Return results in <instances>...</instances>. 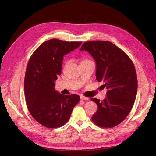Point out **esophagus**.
Instances as JSON below:
<instances>
[{"label": "esophagus", "mask_w": 156, "mask_h": 156, "mask_svg": "<svg viewBox=\"0 0 156 156\" xmlns=\"http://www.w3.org/2000/svg\"><path fill=\"white\" fill-rule=\"evenodd\" d=\"M81 100H88V98L84 97V96H81Z\"/></svg>", "instance_id": "obj_1"}]
</instances>
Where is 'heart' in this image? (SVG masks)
<instances>
[{"label": "heart", "mask_w": 156, "mask_h": 156, "mask_svg": "<svg viewBox=\"0 0 156 156\" xmlns=\"http://www.w3.org/2000/svg\"><path fill=\"white\" fill-rule=\"evenodd\" d=\"M85 61H88V60H84L82 61V62H85Z\"/></svg>", "instance_id": "obj_1"}]
</instances>
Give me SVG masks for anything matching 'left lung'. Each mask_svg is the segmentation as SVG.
Here are the masks:
<instances>
[{"mask_svg":"<svg viewBox=\"0 0 156 156\" xmlns=\"http://www.w3.org/2000/svg\"><path fill=\"white\" fill-rule=\"evenodd\" d=\"M81 51L91 55L96 64V80L108 90L103 101L91 98L98 105L92 120L102 127L120 124L128 115L137 92L134 64L124 52L107 41L84 42Z\"/></svg>","mask_w":156,"mask_h":156,"instance_id":"8db88e82","label":"left lung"}]
</instances>
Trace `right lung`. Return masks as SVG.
<instances>
[{"label": "right lung", "mask_w": 156, "mask_h": 156, "mask_svg": "<svg viewBox=\"0 0 156 156\" xmlns=\"http://www.w3.org/2000/svg\"><path fill=\"white\" fill-rule=\"evenodd\" d=\"M82 42L51 39L40 45L32 55L25 76L26 103L30 115L49 128L63 126L80 100L76 94L64 95L55 88L61 74L63 57Z\"/></svg>", "instance_id": "obj_1"}]
</instances>
